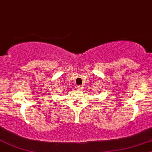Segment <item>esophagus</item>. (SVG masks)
<instances>
[{
	"label": "esophagus",
	"mask_w": 152,
	"mask_h": 152,
	"mask_svg": "<svg viewBox=\"0 0 152 152\" xmlns=\"http://www.w3.org/2000/svg\"><path fill=\"white\" fill-rule=\"evenodd\" d=\"M76 89L78 90V91H81V90L83 89V86H76Z\"/></svg>",
	"instance_id": "obj_1"
}]
</instances>
